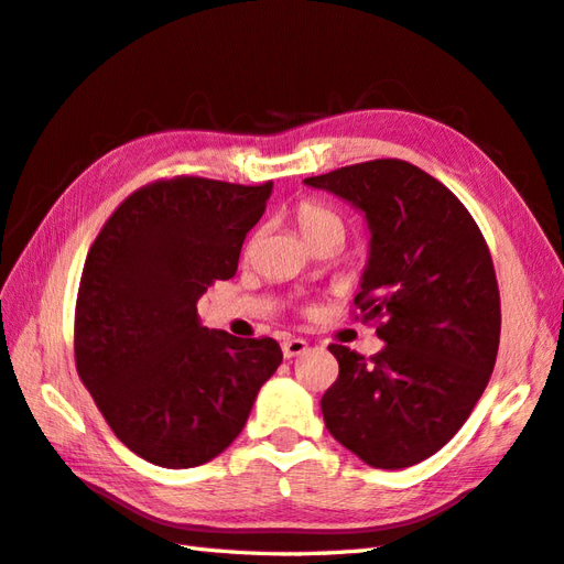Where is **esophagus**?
<instances>
[{"instance_id":"1","label":"esophagus","mask_w":564,"mask_h":564,"mask_svg":"<svg viewBox=\"0 0 564 564\" xmlns=\"http://www.w3.org/2000/svg\"><path fill=\"white\" fill-rule=\"evenodd\" d=\"M306 348H308V343H306L304 338H286V340L282 343V352H284L286 360H292V358H299V355H304Z\"/></svg>"}]
</instances>
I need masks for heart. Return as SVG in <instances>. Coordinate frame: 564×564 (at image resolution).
<instances>
[{
	"label": "heart",
	"instance_id": "b5f03b06",
	"mask_svg": "<svg viewBox=\"0 0 564 564\" xmlns=\"http://www.w3.org/2000/svg\"><path fill=\"white\" fill-rule=\"evenodd\" d=\"M294 216H296L299 228H302L304 238L312 246L318 243V240H326V238L346 240V221H343V216L328 204L304 199L296 204Z\"/></svg>",
	"mask_w": 564,
	"mask_h": 564
}]
</instances>
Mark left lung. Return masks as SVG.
Returning a JSON list of instances; mask_svg holds the SVG:
<instances>
[{"label":"left lung","instance_id":"1","mask_svg":"<svg viewBox=\"0 0 564 564\" xmlns=\"http://www.w3.org/2000/svg\"><path fill=\"white\" fill-rule=\"evenodd\" d=\"M365 214L370 260L355 296L384 348L333 343L338 379L321 399L328 433L362 463H421L463 429L497 362L501 302L487 240L455 194L406 160L304 180Z\"/></svg>","mask_w":564,"mask_h":564}]
</instances>
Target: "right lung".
<instances>
[{
    "label": "right lung",
    "mask_w": 564,
    "mask_h": 564,
    "mask_svg": "<svg viewBox=\"0 0 564 564\" xmlns=\"http://www.w3.org/2000/svg\"><path fill=\"white\" fill-rule=\"evenodd\" d=\"M272 182L177 175L129 194L91 243L75 306V365L113 435L167 469L209 463L243 431L282 362L272 338L199 324L197 302L238 270Z\"/></svg>",
    "instance_id": "add662e5"
}]
</instances>
